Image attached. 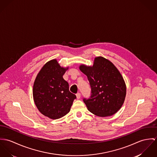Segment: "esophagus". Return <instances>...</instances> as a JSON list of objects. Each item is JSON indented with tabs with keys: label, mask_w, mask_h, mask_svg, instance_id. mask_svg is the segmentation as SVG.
<instances>
[{
	"label": "esophagus",
	"mask_w": 157,
	"mask_h": 157,
	"mask_svg": "<svg viewBox=\"0 0 157 157\" xmlns=\"http://www.w3.org/2000/svg\"><path fill=\"white\" fill-rule=\"evenodd\" d=\"M76 98L79 99H80V98H81V93H76Z\"/></svg>",
	"instance_id": "esophagus-1"
}]
</instances>
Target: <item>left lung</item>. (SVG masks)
<instances>
[{"instance_id": "1", "label": "left lung", "mask_w": 157, "mask_h": 157, "mask_svg": "<svg viewBox=\"0 0 157 157\" xmlns=\"http://www.w3.org/2000/svg\"><path fill=\"white\" fill-rule=\"evenodd\" d=\"M80 70L87 76L91 96L83 101L89 111L99 117L111 116L122 107L126 87L120 71L108 59L94 58L93 66L81 65Z\"/></svg>"}]
</instances>
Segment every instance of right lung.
Listing matches in <instances>:
<instances>
[{"label":"right lung","mask_w":157,"mask_h":157,"mask_svg":"<svg viewBox=\"0 0 157 157\" xmlns=\"http://www.w3.org/2000/svg\"><path fill=\"white\" fill-rule=\"evenodd\" d=\"M67 69L61 67L54 59L44 65L35 78L33 86L35 105L41 114L51 119L66 115L76 98L63 77Z\"/></svg>","instance_id":"1"}]
</instances>
